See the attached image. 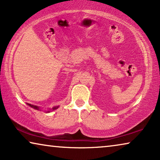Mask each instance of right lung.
I'll use <instances>...</instances> for the list:
<instances>
[{
  "mask_svg": "<svg viewBox=\"0 0 160 160\" xmlns=\"http://www.w3.org/2000/svg\"><path fill=\"white\" fill-rule=\"evenodd\" d=\"M27 105H29L30 107H32V108H33L34 109H37V110H38V107H37V106H34V105H30V104H27ZM58 108V107H55V108H53V110H55V109H57Z\"/></svg>",
  "mask_w": 160,
  "mask_h": 160,
  "instance_id": "1",
  "label": "right lung"
}]
</instances>
